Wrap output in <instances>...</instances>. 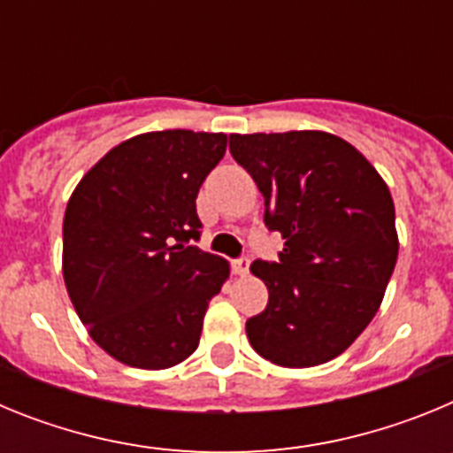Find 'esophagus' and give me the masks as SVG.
Wrapping results in <instances>:
<instances>
[{"instance_id":"34e87169","label":"esophagus","mask_w":453,"mask_h":453,"mask_svg":"<svg viewBox=\"0 0 453 453\" xmlns=\"http://www.w3.org/2000/svg\"><path fill=\"white\" fill-rule=\"evenodd\" d=\"M234 272L238 276H245L250 272V258H238V261H234Z\"/></svg>"}]
</instances>
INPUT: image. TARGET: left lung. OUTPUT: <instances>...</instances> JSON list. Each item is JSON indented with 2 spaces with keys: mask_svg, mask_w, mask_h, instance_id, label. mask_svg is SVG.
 <instances>
[{
  "mask_svg": "<svg viewBox=\"0 0 453 453\" xmlns=\"http://www.w3.org/2000/svg\"><path fill=\"white\" fill-rule=\"evenodd\" d=\"M229 150L265 199L279 263L250 270L267 286L247 319L256 354L281 367L340 356L376 315L399 254L395 203L361 151L326 131L231 134Z\"/></svg>",
  "mask_w": 453,
  "mask_h": 453,
  "instance_id": "left-lung-1",
  "label": "left lung"
}]
</instances>
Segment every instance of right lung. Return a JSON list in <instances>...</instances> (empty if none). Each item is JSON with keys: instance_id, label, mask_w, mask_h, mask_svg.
Instances as JSON below:
<instances>
[{"instance_id": "obj_1", "label": "right lung", "mask_w": 453, "mask_h": 453, "mask_svg": "<svg viewBox=\"0 0 453 453\" xmlns=\"http://www.w3.org/2000/svg\"><path fill=\"white\" fill-rule=\"evenodd\" d=\"M224 134L150 131L83 174L63 218V279L90 338L124 365L165 370L197 349L229 261L199 238L197 192Z\"/></svg>"}]
</instances>
